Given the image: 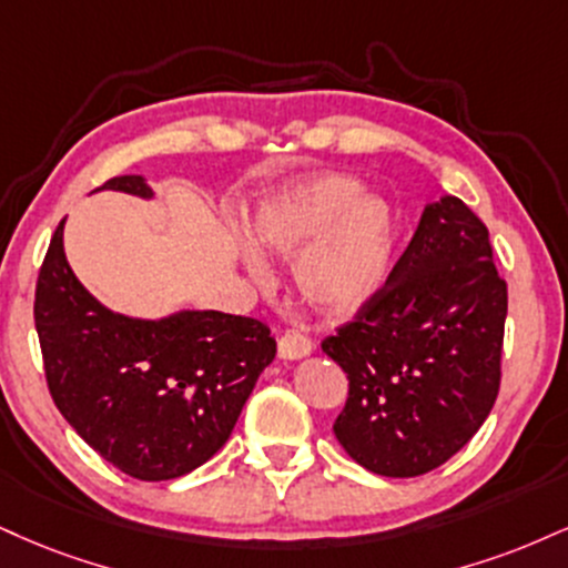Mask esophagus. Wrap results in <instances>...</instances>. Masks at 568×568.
Listing matches in <instances>:
<instances>
[{
  "label": "esophagus",
  "instance_id": "34e87169",
  "mask_svg": "<svg viewBox=\"0 0 568 568\" xmlns=\"http://www.w3.org/2000/svg\"><path fill=\"white\" fill-rule=\"evenodd\" d=\"M277 354L280 359H304L312 354V341L302 336V333H285L277 341Z\"/></svg>",
  "mask_w": 568,
  "mask_h": 568
}]
</instances>
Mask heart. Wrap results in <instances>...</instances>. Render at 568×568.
<instances>
[{
	"mask_svg": "<svg viewBox=\"0 0 568 568\" xmlns=\"http://www.w3.org/2000/svg\"><path fill=\"white\" fill-rule=\"evenodd\" d=\"M256 241L270 254L296 258L293 280L306 302L333 314L365 306L392 270L396 222L384 197L346 174L298 182L270 201L256 219ZM243 266L256 285L272 270L256 245L243 248Z\"/></svg>",
	"mask_w": 568,
	"mask_h": 568,
	"instance_id": "heart-1",
	"label": "heart"
}]
</instances>
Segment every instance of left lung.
<instances>
[{
  "label": "left lung",
  "mask_w": 568,
  "mask_h": 568,
  "mask_svg": "<svg viewBox=\"0 0 568 568\" xmlns=\"http://www.w3.org/2000/svg\"><path fill=\"white\" fill-rule=\"evenodd\" d=\"M508 288L460 197L428 203L384 291L323 341L349 399L333 434L362 468L428 474L481 428L500 392Z\"/></svg>",
  "instance_id": "1"
}]
</instances>
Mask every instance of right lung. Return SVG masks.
Returning a JSON list of instances; mask_svg holds the SVG:
<instances>
[{"label": "right lung", "instance_id": "1", "mask_svg": "<svg viewBox=\"0 0 568 568\" xmlns=\"http://www.w3.org/2000/svg\"><path fill=\"white\" fill-rule=\"evenodd\" d=\"M155 201L142 174L102 187ZM54 230L37 283L47 386L63 418L100 457L140 481L180 479L211 460L275 359L270 327L216 310L129 317L73 275Z\"/></svg>", "mask_w": 568, "mask_h": 568}]
</instances>
